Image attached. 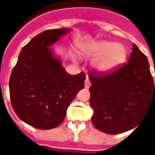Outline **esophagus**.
Segmentation results:
<instances>
[{
    "label": "esophagus",
    "mask_w": 155,
    "mask_h": 155,
    "mask_svg": "<svg viewBox=\"0 0 155 155\" xmlns=\"http://www.w3.org/2000/svg\"><path fill=\"white\" fill-rule=\"evenodd\" d=\"M90 86H91V81H89V78H88V76H86V79H85V81H84V88L89 89Z\"/></svg>",
    "instance_id": "34e87169"
}]
</instances>
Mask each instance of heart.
Here are the masks:
<instances>
[{
    "mask_svg": "<svg viewBox=\"0 0 155 155\" xmlns=\"http://www.w3.org/2000/svg\"><path fill=\"white\" fill-rule=\"evenodd\" d=\"M80 54L95 59L93 65L100 72H110L120 67L126 60V51L122 45L108 41L81 42L78 45Z\"/></svg>",
    "mask_w": 155,
    "mask_h": 155,
    "instance_id": "1",
    "label": "heart"
}]
</instances>
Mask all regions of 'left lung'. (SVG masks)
<instances>
[{
    "instance_id": "left-lung-1",
    "label": "left lung",
    "mask_w": 155,
    "mask_h": 155,
    "mask_svg": "<svg viewBox=\"0 0 155 155\" xmlns=\"http://www.w3.org/2000/svg\"><path fill=\"white\" fill-rule=\"evenodd\" d=\"M90 81L91 120L104 133L117 134L135 128L155 103L149 61L134 44L126 64L104 75L92 72Z\"/></svg>"
}]
</instances>
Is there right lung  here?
<instances>
[{"label": "right lung", "instance_id": "add662e5", "mask_svg": "<svg viewBox=\"0 0 155 155\" xmlns=\"http://www.w3.org/2000/svg\"><path fill=\"white\" fill-rule=\"evenodd\" d=\"M71 29L42 32L22 48L9 81L13 110L25 123L40 130L57 127L68 106L84 88L83 72L71 75L51 45Z\"/></svg>", "mask_w": 155, "mask_h": 155}]
</instances>
